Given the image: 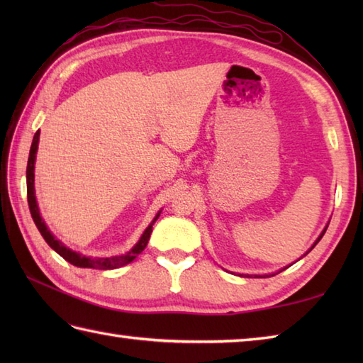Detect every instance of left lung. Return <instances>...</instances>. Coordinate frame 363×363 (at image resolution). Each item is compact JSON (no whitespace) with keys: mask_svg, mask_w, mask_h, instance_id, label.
<instances>
[{"mask_svg":"<svg viewBox=\"0 0 363 363\" xmlns=\"http://www.w3.org/2000/svg\"><path fill=\"white\" fill-rule=\"evenodd\" d=\"M326 229H328V226L325 228V230H323V233H321V235L318 237V240H317V242H315V245H317V243H318V242L321 240V237H323V235H325V233H326ZM315 245H313V246H315ZM313 246H312V248H313ZM312 248H311V250H312ZM257 277H260V276H257Z\"/></svg>","mask_w":363,"mask_h":363,"instance_id":"left-lung-1","label":"left lung"}]
</instances>
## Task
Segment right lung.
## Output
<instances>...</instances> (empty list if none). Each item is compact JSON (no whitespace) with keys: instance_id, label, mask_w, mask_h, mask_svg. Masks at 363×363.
I'll list each match as a JSON object with an SVG mask.
<instances>
[{"instance_id":"1","label":"right lung","mask_w":363,"mask_h":363,"mask_svg":"<svg viewBox=\"0 0 363 363\" xmlns=\"http://www.w3.org/2000/svg\"><path fill=\"white\" fill-rule=\"evenodd\" d=\"M38 135H40V130H37V133L34 134L33 145H30L28 167H26V189H28V204H29L30 217H33L37 229L40 230V234L45 238V242L48 243L51 248L59 254V256H62L67 262H70V264L74 265V267L98 268V269H115V268H120L123 265L129 264V262H133L138 256V254H140L146 248V245H148V240H150L151 233H152V225H154V221L159 218V213H157V217L154 218V221L151 223V225L146 228L143 235L140 237V240H138L134 248L130 250L129 252H126L125 256L86 257V256H81V254L74 252L72 250H68L67 246H64L62 243H60L57 238H54V235L50 233V229L46 228L45 221L42 220L40 212H38V207H37L35 194H34V162H35V152H37V145H38Z\"/></svg>"}]
</instances>
